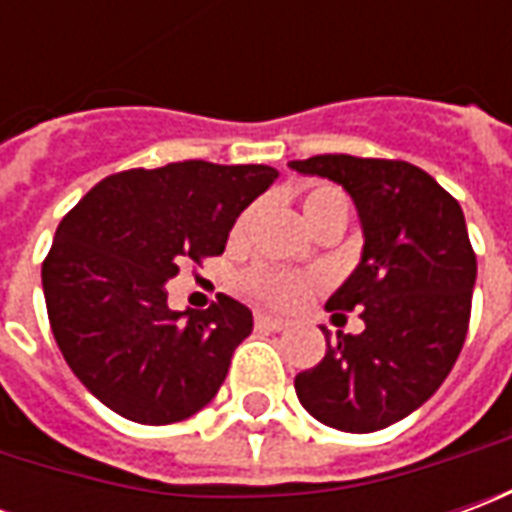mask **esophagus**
Listing matches in <instances>:
<instances>
[{
  "label": "esophagus",
  "mask_w": 512,
  "mask_h": 512,
  "mask_svg": "<svg viewBox=\"0 0 512 512\" xmlns=\"http://www.w3.org/2000/svg\"><path fill=\"white\" fill-rule=\"evenodd\" d=\"M255 326L257 329H263V332H279V329H285V326H288V321H285V318L266 315V312H257Z\"/></svg>",
  "instance_id": "esophagus-1"
}]
</instances>
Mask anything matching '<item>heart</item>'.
Returning <instances> with one entry per match:
<instances>
[{
	"mask_svg": "<svg viewBox=\"0 0 512 512\" xmlns=\"http://www.w3.org/2000/svg\"><path fill=\"white\" fill-rule=\"evenodd\" d=\"M301 211H304V222L315 224L329 213H343L348 219V197L343 191L334 189V186H315L304 194L301 202ZM249 224V211L238 216V222L233 227V238H241ZM241 288L257 301H266L271 307H293L299 304L312 288H315V279L304 277V274H293V271H279V268H252L246 271L241 279Z\"/></svg>",
	"mask_w": 512,
	"mask_h": 512,
	"instance_id": "heart-1",
	"label": "heart"
}]
</instances>
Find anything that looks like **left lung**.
I'll use <instances>...</instances> for the list:
<instances>
[{
	"mask_svg": "<svg viewBox=\"0 0 512 512\" xmlns=\"http://www.w3.org/2000/svg\"><path fill=\"white\" fill-rule=\"evenodd\" d=\"M301 175L343 186L362 224V257L326 310H359V334H326V356L296 376L312 417L373 433L417 411L461 354L477 257L458 202L408 161L312 156Z\"/></svg>",
	"mask_w": 512,
	"mask_h": 512,
	"instance_id": "obj_1",
	"label": "left lung"
}]
</instances>
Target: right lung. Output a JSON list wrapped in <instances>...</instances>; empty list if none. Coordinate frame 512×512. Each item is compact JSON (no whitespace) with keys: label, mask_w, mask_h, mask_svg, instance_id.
<instances>
[{"label":"right lung","mask_w":512,"mask_h":512,"mask_svg":"<svg viewBox=\"0 0 512 512\" xmlns=\"http://www.w3.org/2000/svg\"><path fill=\"white\" fill-rule=\"evenodd\" d=\"M277 178L266 164L126 169L62 219L43 263L51 332L106 408L169 425L216 397L252 310L222 293L208 310L172 312L167 282L183 260L222 255L235 219Z\"/></svg>","instance_id":"add662e5"}]
</instances>
